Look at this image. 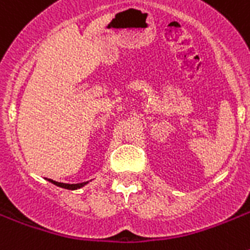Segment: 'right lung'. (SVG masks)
Returning a JSON list of instances; mask_svg holds the SVG:
<instances>
[{
	"label": "right lung",
	"mask_w": 250,
	"mask_h": 250,
	"mask_svg": "<svg viewBox=\"0 0 250 250\" xmlns=\"http://www.w3.org/2000/svg\"><path fill=\"white\" fill-rule=\"evenodd\" d=\"M56 186L58 187H62V188H66V189H78V188H82L84 187L88 182H84V183H78V184H66V183H58V182H53Z\"/></svg>",
	"instance_id": "1"
}]
</instances>
